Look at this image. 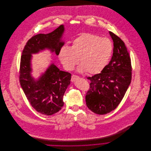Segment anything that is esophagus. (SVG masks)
Segmentation results:
<instances>
[{"mask_svg": "<svg viewBox=\"0 0 151 151\" xmlns=\"http://www.w3.org/2000/svg\"><path fill=\"white\" fill-rule=\"evenodd\" d=\"M78 77V76H76V75H72V76H71V81H74V80L76 78H77Z\"/></svg>", "mask_w": 151, "mask_h": 151, "instance_id": "esophagus-1", "label": "esophagus"}]
</instances>
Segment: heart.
<instances>
[{"label":"heart","mask_w":151,"mask_h":151,"mask_svg":"<svg viewBox=\"0 0 151 151\" xmlns=\"http://www.w3.org/2000/svg\"><path fill=\"white\" fill-rule=\"evenodd\" d=\"M113 45L107 38H101L91 33H84L72 42L71 46H63L59 58L65 68L71 70L78 61L80 71L95 74L107 65L111 55Z\"/></svg>","instance_id":"obj_1"}]
</instances>
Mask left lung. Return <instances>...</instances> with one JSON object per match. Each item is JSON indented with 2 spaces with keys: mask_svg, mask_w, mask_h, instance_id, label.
Masks as SVG:
<instances>
[{
  "mask_svg": "<svg viewBox=\"0 0 151 151\" xmlns=\"http://www.w3.org/2000/svg\"><path fill=\"white\" fill-rule=\"evenodd\" d=\"M113 41L111 59L101 73L87 77L91 81L86 92L87 107L98 114L114 110L122 101L132 78L129 52L124 42L110 31Z\"/></svg>",
  "mask_w": 151,
  "mask_h": 151,
  "instance_id": "left-lung-1",
  "label": "left lung"
}]
</instances>
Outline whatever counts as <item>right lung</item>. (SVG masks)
<instances>
[{
  "label": "right lung",
  "mask_w": 151,
  "mask_h": 151,
  "mask_svg": "<svg viewBox=\"0 0 151 151\" xmlns=\"http://www.w3.org/2000/svg\"><path fill=\"white\" fill-rule=\"evenodd\" d=\"M63 31V25H61L50 33L32 37L22 52L19 72L20 85L31 105L44 115H52L62 109L64 105L63 95L70 83L71 74L60 71L52 64L40 79L35 81L30 74L31 53L48 48L59 55L64 45L60 41Z\"/></svg>",
  "instance_id": "add662e5"
}]
</instances>
